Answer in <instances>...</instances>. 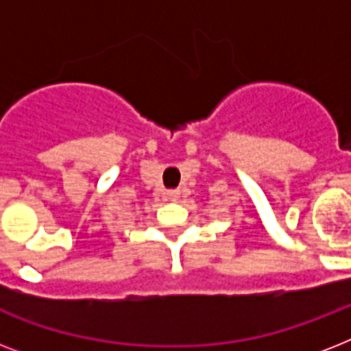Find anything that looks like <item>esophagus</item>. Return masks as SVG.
I'll list each match as a JSON object with an SVG mask.
<instances>
[{
	"label": "esophagus",
	"mask_w": 351,
	"mask_h": 351,
	"mask_svg": "<svg viewBox=\"0 0 351 351\" xmlns=\"http://www.w3.org/2000/svg\"><path fill=\"white\" fill-rule=\"evenodd\" d=\"M165 197L169 198V200H178V197H180V191H178V189H169V191L165 193Z\"/></svg>",
	"instance_id": "obj_1"
}]
</instances>
